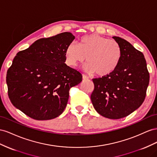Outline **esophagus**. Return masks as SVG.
I'll return each instance as SVG.
<instances>
[{"label":"esophagus","mask_w":157,"mask_h":157,"mask_svg":"<svg viewBox=\"0 0 157 157\" xmlns=\"http://www.w3.org/2000/svg\"><path fill=\"white\" fill-rule=\"evenodd\" d=\"M82 78H83V79H89V78L87 77V76L86 75H85V74H83Z\"/></svg>","instance_id":"34e87169"}]
</instances>
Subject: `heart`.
I'll list each match as a JSON object with an SVG mask.
<instances>
[{
    "mask_svg": "<svg viewBox=\"0 0 157 157\" xmlns=\"http://www.w3.org/2000/svg\"><path fill=\"white\" fill-rule=\"evenodd\" d=\"M64 55L66 63L72 67L83 62L86 56L87 62L85 69L89 73L105 76L117 68L122 59V50L115 40L91 34L80 38L78 45L74 42L69 43Z\"/></svg>",
    "mask_w": 157,
    "mask_h": 157,
    "instance_id": "heart-1",
    "label": "heart"
}]
</instances>
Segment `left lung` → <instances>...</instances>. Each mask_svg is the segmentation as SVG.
Listing matches in <instances>:
<instances>
[{"label": "left lung", "mask_w": 157, "mask_h": 157, "mask_svg": "<svg viewBox=\"0 0 157 157\" xmlns=\"http://www.w3.org/2000/svg\"><path fill=\"white\" fill-rule=\"evenodd\" d=\"M121 46L122 59L113 72L94 78L91 99L97 113L105 118L120 119L137 110L145 100L149 73L143 54L126 40L113 37Z\"/></svg>", "instance_id": "8db88e82"}]
</instances>
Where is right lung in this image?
<instances>
[{"mask_svg":"<svg viewBox=\"0 0 157 157\" xmlns=\"http://www.w3.org/2000/svg\"><path fill=\"white\" fill-rule=\"evenodd\" d=\"M74 39L61 33L17 53L6 74L8 97L16 108L37 120L63 113L70 89L82 81V75L64 63L66 47Z\"/></svg>","mask_w":157,"mask_h":157,"instance_id":"1","label":"right lung"}]
</instances>
